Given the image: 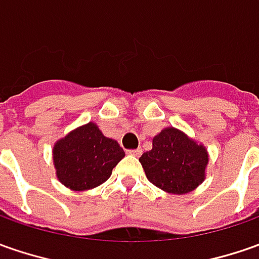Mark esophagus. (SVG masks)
<instances>
[{"instance_id":"34e87169","label":"esophagus","mask_w":259,"mask_h":259,"mask_svg":"<svg viewBox=\"0 0 259 259\" xmlns=\"http://www.w3.org/2000/svg\"><path fill=\"white\" fill-rule=\"evenodd\" d=\"M129 152V155H133V156H140L142 155V149L139 147V149H132V150H127Z\"/></svg>"}]
</instances>
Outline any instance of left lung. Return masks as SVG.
Instances as JSON below:
<instances>
[{"mask_svg":"<svg viewBox=\"0 0 259 259\" xmlns=\"http://www.w3.org/2000/svg\"><path fill=\"white\" fill-rule=\"evenodd\" d=\"M147 179L176 195L193 191L205 179L206 149L181 130L167 127L153 138L152 150L140 156Z\"/></svg>","mask_w":259,"mask_h":259,"instance_id":"8db88e82","label":"left lung"}]
</instances>
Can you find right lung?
I'll use <instances>...</instances> for the list:
<instances>
[{"label": "right lung", "instance_id": "right-lung-1", "mask_svg": "<svg viewBox=\"0 0 259 259\" xmlns=\"http://www.w3.org/2000/svg\"><path fill=\"white\" fill-rule=\"evenodd\" d=\"M53 157L58 181L73 191H85L106 182L124 152L94 123H87L58 140Z\"/></svg>", "mask_w": 259, "mask_h": 259}]
</instances>
